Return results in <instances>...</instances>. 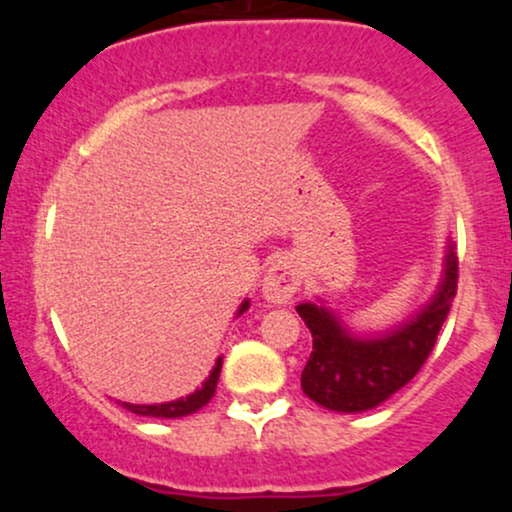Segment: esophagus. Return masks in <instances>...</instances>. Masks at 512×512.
Masks as SVG:
<instances>
[{
    "instance_id": "esophagus-1",
    "label": "esophagus",
    "mask_w": 512,
    "mask_h": 512,
    "mask_svg": "<svg viewBox=\"0 0 512 512\" xmlns=\"http://www.w3.org/2000/svg\"><path fill=\"white\" fill-rule=\"evenodd\" d=\"M301 286V269L293 257H279L269 264L262 279V293L272 303H289Z\"/></svg>"
}]
</instances>
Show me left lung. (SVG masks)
Masks as SVG:
<instances>
[{
	"mask_svg": "<svg viewBox=\"0 0 512 512\" xmlns=\"http://www.w3.org/2000/svg\"><path fill=\"white\" fill-rule=\"evenodd\" d=\"M455 293L457 257L448 245L445 274L433 301L385 334L356 337L325 305H296L313 334V351L301 373L303 392L322 407L346 414L378 407L424 366Z\"/></svg>",
	"mask_w": 512,
	"mask_h": 512,
	"instance_id": "obj_1",
	"label": "left lung"
}]
</instances>
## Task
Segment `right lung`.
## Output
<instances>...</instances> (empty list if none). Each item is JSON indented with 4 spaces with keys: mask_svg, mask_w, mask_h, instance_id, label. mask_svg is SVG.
<instances>
[{
    "mask_svg": "<svg viewBox=\"0 0 512 512\" xmlns=\"http://www.w3.org/2000/svg\"><path fill=\"white\" fill-rule=\"evenodd\" d=\"M248 308H250V301L240 303L238 315H243ZM221 363H223V358L219 356V358H216V366L211 368L209 378L204 380V385L199 387V390L192 392V395L175 399V402H163V404H129V402H122V407H125L127 411H132V414L156 416V419H180V416L195 414V411L202 409L204 404H207L209 399L214 397L216 383H219V375H221Z\"/></svg>",
    "mask_w": 512,
    "mask_h": 512,
    "instance_id": "1",
    "label": "right lung"
}]
</instances>
